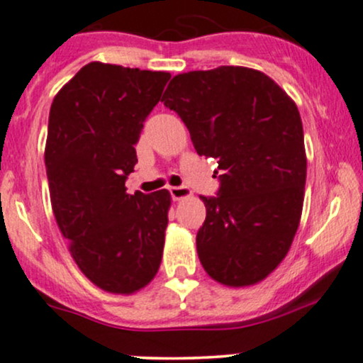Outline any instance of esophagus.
Masks as SVG:
<instances>
[{
	"label": "esophagus",
	"instance_id": "34e87169",
	"mask_svg": "<svg viewBox=\"0 0 363 363\" xmlns=\"http://www.w3.org/2000/svg\"><path fill=\"white\" fill-rule=\"evenodd\" d=\"M169 194H171V197L174 199V201H180V199H183V197L192 196V192H190L186 186H171Z\"/></svg>",
	"mask_w": 363,
	"mask_h": 363
}]
</instances>
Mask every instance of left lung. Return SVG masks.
I'll list each match as a JSON object with an SVG mask.
<instances>
[{"label": "left lung", "instance_id": "8db88e82", "mask_svg": "<svg viewBox=\"0 0 363 363\" xmlns=\"http://www.w3.org/2000/svg\"><path fill=\"white\" fill-rule=\"evenodd\" d=\"M162 102L189 128L197 154L218 159L220 189L201 196L202 267L230 287L259 282L286 258L303 211L306 154L298 107L267 74L233 65L178 74Z\"/></svg>", "mask_w": 363, "mask_h": 363}]
</instances>
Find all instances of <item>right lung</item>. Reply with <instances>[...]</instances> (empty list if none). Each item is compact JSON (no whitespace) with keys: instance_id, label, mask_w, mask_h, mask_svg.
<instances>
[{"instance_id":"1","label":"right lung","mask_w":363,"mask_h":363,"mask_svg":"<svg viewBox=\"0 0 363 363\" xmlns=\"http://www.w3.org/2000/svg\"><path fill=\"white\" fill-rule=\"evenodd\" d=\"M169 77L91 62L50 108L45 164L57 223L79 270L116 294L145 287L161 264L169 192L131 196L124 183Z\"/></svg>"}]
</instances>
